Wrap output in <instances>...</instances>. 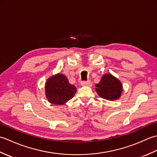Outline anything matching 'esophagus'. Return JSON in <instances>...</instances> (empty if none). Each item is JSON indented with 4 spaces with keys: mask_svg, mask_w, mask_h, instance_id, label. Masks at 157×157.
Here are the masks:
<instances>
[{
    "mask_svg": "<svg viewBox=\"0 0 157 157\" xmlns=\"http://www.w3.org/2000/svg\"><path fill=\"white\" fill-rule=\"evenodd\" d=\"M92 83L91 81L88 80V81H84V82H82L81 83V85L83 86H92Z\"/></svg>",
    "mask_w": 157,
    "mask_h": 157,
    "instance_id": "34e87169",
    "label": "esophagus"
}]
</instances>
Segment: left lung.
<instances>
[{"label": "left lung", "mask_w": 157, "mask_h": 157, "mask_svg": "<svg viewBox=\"0 0 157 157\" xmlns=\"http://www.w3.org/2000/svg\"><path fill=\"white\" fill-rule=\"evenodd\" d=\"M96 87L98 95L109 101L118 99L123 90L121 82L111 74L103 75L101 82L96 84Z\"/></svg>", "instance_id": "left-lung-1"}]
</instances>
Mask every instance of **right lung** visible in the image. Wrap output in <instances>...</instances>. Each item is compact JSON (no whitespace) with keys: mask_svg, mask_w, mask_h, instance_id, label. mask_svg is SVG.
Here are the masks:
<instances>
[{"mask_svg":"<svg viewBox=\"0 0 157 157\" xmlns=\"http://www.w3.org/2000/svg\"><path fill=\"white\" fill-rule=\"evenodd\" d=\"M45 90L46 98L50 102L61 105L73 98L77 89L74 85L69 84L66 76L59 73L48 79Z\"/></svg>","mask_w":157,"mask_h":157,"instance_id":"obj_1","label":"right lung"}]
</instances>
